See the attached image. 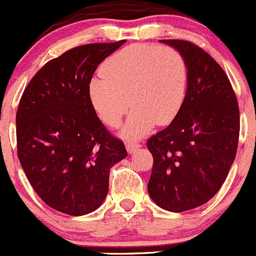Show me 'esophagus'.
Returning a JSON list of instances; mask_svg holds the SVG:
<instances>
[{
    "mask_svg": "<svg viewBox=\"0 0 256 256\" xmlns=\"http://www.w3.org/2000/svg\"><path fill=\"white\" fill-rule=\"evenodd\" d=\"M140 147V143H137V142H126V150H128V153H130V154L134 153L136 150H137Z\"/></svg>",
    "mask_w": 256,
    "mask_h": 256,
    "instance_id": "1",
    "label": "esophagus"
}]
</instances>
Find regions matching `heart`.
I'll list each match as a JSON object with an SVG mask.
<instances>
[{"mask_svg": "<svg viewBox=\"0 0 256 256\" xmlns=\"http://www.w3.org/2000/svg\"><path fill=\"white\" fill-rule=\"evenodd\" d=\"M100 74L89 84L90 103L109 126L120 124L130 103L133 110L120 130L126 140L143 137L154 124H168L186 96V62L167 46H126L106 60Z\"/></svg>", "mask_w": 256, "mask_h": 256, "instance_id": "1", "label": "heart"}]
</instances>
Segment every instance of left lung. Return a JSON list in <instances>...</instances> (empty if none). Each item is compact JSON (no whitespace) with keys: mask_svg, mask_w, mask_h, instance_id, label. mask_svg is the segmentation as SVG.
Listing matches in <instances>:
<instances>
[{"mask_svg":"<svg viewBox=\"0 0 256 256\" xmlns=\"http://www.w3.org/2000/svg\"><path fill=\"white\" fill-rule=\"evenodd\" d=\"M184 56L186 96L167 128L150 137L148 194L171 212L196 208L215 196L238 150L240 113L230 80L206 51L188 41L160 40Z\"/></svg>","mask_w":256,"mask_h":256,"instance_id":"obj_1","label":"left lung"}]
</instances>
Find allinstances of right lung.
Masks as SVG:
<instances>
[{
    "label": "right lung",
    "instance_id": "add662e5",
    "mask_svg": "<svg viewBox=\"0 0 256 256\" xmlns=\"http://www.w3.org/2000/svg\"><path fill=\"white\" fill-rule=\"evenodd\" d=\"M126 42L78 46L44 65L28 82L16 114L17 154L44 202L72 216L96 211L110 168L126 157L89 99L98 65Z\"/></svg>",
    "mask_w": 256,
    "mask_h": 256
}]
</instances>
